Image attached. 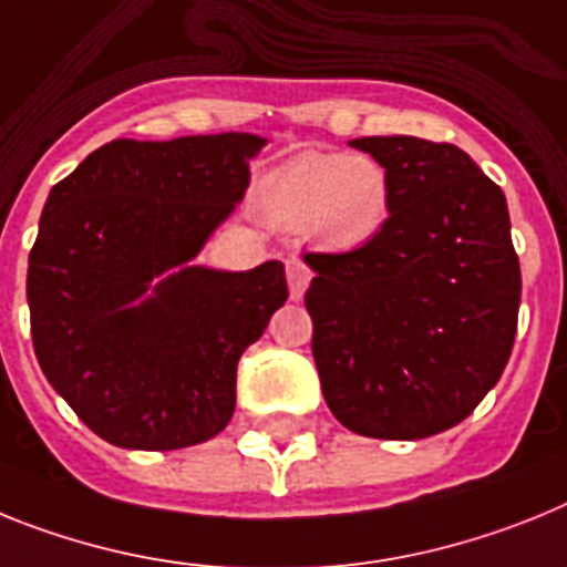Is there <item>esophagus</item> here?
<instances>
[{
    "label": "esophagus",
    "instance_id": "esophagus-1",
    "mask_svg": "<svg viewBox=\"0 0 567 567\" xmlns=\"http://www.w3.org/2000/svg\"><path fill=\"white\" fill-rule=\"evenodd\" d=\"M285 277H288V288H290V299L293 302H299V299L305 297V288L311 285V268L305 262H299V259H290L288 265H285Z\"/></svg>",
    "mask_w": 567,
    "mask_h": 567
}]
</instances>
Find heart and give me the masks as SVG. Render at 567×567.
<instances>
[{
    "label": "heart",
    "mask_w": 567,
    "mask_h": 567,
    "mask_svg": "<svg viewBox=\"0 0 567 567\" xmlns=\"http://www.w3.org/2000/svg\"><path fill=\"white\" fill-rule=\"evenodd\" d=\"M259 210L279 230H308L328 248H359L385 228L391 179L373 156L305 151L268 176Z\"/></svg>",
    "instance_id": "1"
}]
</instances>
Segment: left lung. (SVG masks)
Here are the masks:
<instances>
[{
	"label": "left lung",
	"instance_id": "left-lung-1",
	"mask_svg": "<svg viewBox=\"0 0 567 567\" xmlns=\"http://www.w3.org/2000/svg\"><path fill=\"white\" fill-rule=\"evenodd\" d=\"M391 179L385 228L348 254H305L324 402L348 431L425 440L460 425L508 365L522 277L505 194L465 151L365 136Z\"/></svg>",
	"mask_w": 567,
	"mask_h": 567
}]
</instances>
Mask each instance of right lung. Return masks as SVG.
Returning <instances> with one entry per match:
<instances>
[{"instance_id":"add662e5","label":"right lung","mask_w":567,"mask_h":567,"mask_svg":"<svg viewBox=\"0 0 567 567\" xmlns=\"http://www.w3.org/2000/svg\"><path fill=\"white\" fill-rule=\"evenodd\" d=\"M262 145L254 134L113 140L48 194L28 259L33 351L111 445L176 451L234 416L236 365L288 299L285 268L188 262L245 196Z\"/></svg>"}]
</instances>
